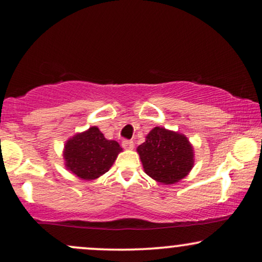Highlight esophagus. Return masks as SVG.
<instances>
[{"label":"esophagus","mask_w":262,"mask_h":262,"mask_svg":"<svg viewBox=\"0 0 262 262\" xmlns=\"http://www.w3.org/2000/svg\"><path fill=\"white\" fill-rule=\"evenodd\" d=\"M123 148L124 149H126V150H131V149H134V142L132 141H128V139H124L123 141Z\"/></svg>","instance_id":"obj_1"}]
</instances>
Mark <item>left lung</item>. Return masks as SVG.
Returning a JSON list of instances; mask_svg holds the SVG:
<instances>
[{
    "mask_svg": "<svg viewBox=\"0 0 262 262\" xmlns=\"http://www.w3.org/2000/svg\"><path fill=\"white\" fill-rule=\"evenodd\" d=\"M137 152L145 173L163 185L177 184L194 164V151L187 137L164 127H154Z\"/></svg>",
    "mask_w": 262,
    "mask_h": 262,
    "instance_id": "obj_1",
    "label": "left lung"
}]
</instances>
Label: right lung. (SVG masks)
<instances>
[{
  "label": "right lung",
  "mask_w": 262,
  "mask_h": 262,
  "mask_svg": "<svg viewBox=\"0 0 262 262\" xmlns=\"http://www.w3.org/2000/svg\"><path fill=\"white\" fill-rule=\"evenodd\" d=\"M121 150L119 143L92 126L68 139L63 155L68 170L83 180H95L110 170Z\"/></svg>",
  "instance_id": "1"
}]
</instances>
